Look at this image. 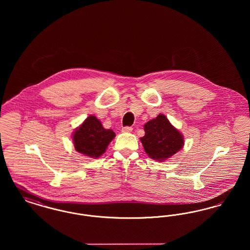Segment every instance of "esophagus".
I'll return each mask as SVG.
<instances>
[{
  "instance_id": "esophagus-1",
  "label": "esophagus",
  "mask_w": 250,
  "mask_h": 250,
  "mask_svg": "<svg viewBox=\"0 0 250 250\" xmlns=\"http://www.w3.org/2000/svg\"><path fill=\"white\" fill-rule=\"evenodd\" d=\"M132 130H133V128L131 126H125L122 128V132H124V133H129Z\"/></svg>"
}]
</instances>
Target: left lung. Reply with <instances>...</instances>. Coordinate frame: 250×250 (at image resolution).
<instances>
[{
    "instance_id": "left-lung-1",
    "label": "left lung",
    "mask_w": 250,
    "mask_h": 250,
    "mask_svg": "<svg viewBox=\"0 0 250 250\" xmlns=\"http://www.w3.org/2000/svg\"><path fill=\"white\" fill-rule=\"evenodd\" d=\"M144 131L145 135L141 138L143 148L149 157L157 161L169 158L184 146L183 135L163 114L147 122Z\"/></svg>"
}]
</instances>
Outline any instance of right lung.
<instances>
[{
  "label": "right lung",
  "instance_id": "obj_1",
  "mask_svg": "<svg viewBox=\"0 0 250 250\" xmlns=\"http://www.w3.org/2000/svg\"><path fill=\"white\" fill-rule=\"evenodd\" d=\"M115 137L111 129H105L101 122L90 115L73 134L75 149L86 156L99 157L105 153L107 145Z\"/></svg>",
  "mask_w": 250,
  "mask_h": 250
}]
</instances>
